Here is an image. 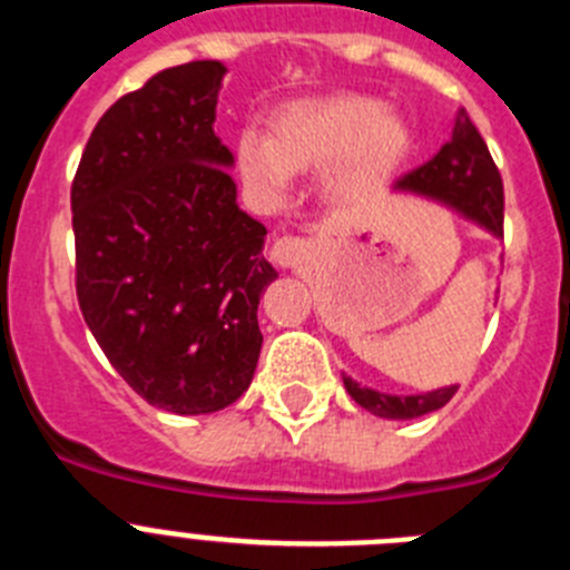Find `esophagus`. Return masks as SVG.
<instances>
[{"label":"esophagus","instance_id":"34e87169","mask_svg":"<svg viewBox=\"0 0 570 570\" xmlns=\"http://www.w3.org/2000/svg\"><path fill=\"white\" fill-rule=\"evenodd\" d=\"M311 250V242L302 239V236H279L271 248V259L279 265V268H296Z\"/></svg>","mask_w":570,"mask_h":570}]
</instances>
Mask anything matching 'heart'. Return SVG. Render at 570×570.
Returning a JSON list of instances; mask_svg holds the SVG:
<instances>
[{
    "label": "heart",
    "instance_id": "heart-1",
    "mask_svg": "<svg viewBox=\"0 0 570 570\" xmlns=\"http://www.w3.org/2000/svg\"><path fill=\"white\" fill-rule=\"evenodd\" d=\"M411 145L407 125L382 99L336 90L279 105L271 114V136L242 130L234 165L262 203H279L294 170H325L331 196L360 203L396 174Z\"/></svg>",
    "mask_w": 570,
    "mask_h": 570
}]
</instances>
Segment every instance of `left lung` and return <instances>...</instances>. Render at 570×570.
Wrapping results in <instances>:
<instances>
[{"label":"left lung","instance_id":"1","mask_svg":"<svg viewBox=\"0 0 570 570\" xmlns=\"http://www.w3.org/2000/svg\"><path fill=\"white\" fill-rule=\"evenodd\" d=\"M396 190H414V194L434 196L440 203L451 205L468 219L480 223L482 228L491 230L493 236H502V208H505V194H502L500 168L493 165L488 154L485 139L480 136L476 125L468 119L465 110H460L454 125V134L416 170L396 179ZM345 391L360 402L365 411L387 420H414L431 411H440L456 394V385L436 387L428 394L394 396L382 394L374 387H362L351 376H342Z\"/></svg>","mask_w":570,"mask_h":570}]
</instances>
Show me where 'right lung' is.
Returning <instances> with one entry per match:
<instances>
[{"instance_id": "add662e5", "label": "right lung", "mask_w": 570, "mask_h": 570, "mask_svg": "<svg viewBox=\"0 0 570 570\" xmlns=\"http://www.w3.org/2000/svg\"><path fill=\"white\" fill-rule=\"evenodd\" d=\"M225 65L159 70L116 99L70 185L77 299L125 382L170 414H214L259 360L265 225L236 205L214 134Z\"/></svg>"}]
</instances>
